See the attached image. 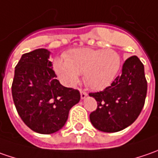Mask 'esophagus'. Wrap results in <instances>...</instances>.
Returning <instances> with one entry per match:
<instances>
[{"label": "esophagus", "instance_id": "34e87169", "mask_svg": "<svg viewBox=\"0 0 158 158\" xmlns=\"http://www.w3.org/2000/svg\"><path fill=\"white\" fill-rule=\"evenodd\" d=\"M88 96V93L87 92H85V91H83V90H81V98L82 99H85V98Z\"/></svg>", "mask_w": 158, "mask_h": 158}]
</instances>
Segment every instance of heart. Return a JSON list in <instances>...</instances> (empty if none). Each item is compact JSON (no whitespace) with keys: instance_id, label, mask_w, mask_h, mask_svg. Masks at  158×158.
<instances>
[{"instance_id":"heart-1","label":"heart","mask_w":158,"mask_h":158,"mask_svg":"<svg viewBox=\"0 0 158 158\" xmlns=\"http://www.w3.org/2000/svg\"><path fill=\"white\" fill-rule=\"evenodd\" d=\"M120 65L121 59L116 51L88 47L73 49L66 54L65 59H54L52 64L58 78L65 86H75L82 74L84 83L94 90L111 85Z\"/></svg>"}]
</instances>
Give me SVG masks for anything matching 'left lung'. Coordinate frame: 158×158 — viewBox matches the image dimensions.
Listing matches in <instances>:
<instances>
[{"mask_svg":"<svg viewBox=\"0 0 158 158\" xmlns=\"http://www.w3.org/2000/svg\"><path fill=\"white\" fill-rule=\"evenodd\" d=\"M147 94L144 66L137 56L125 61L122 73L103 91L89 93L98 102L90 113L91 124L98 130L115 133L133 124L143 110Z\"/></svg>","mask_w":158,"mask_h":158,"instance_id":"obj_1","label":"left lung"}]
</instances>
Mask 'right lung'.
<instances>
[{
	"label": "right lung",
	"mask_w": 158,
	"mask_h": 158,
	"mask_svg": "<svg viewBox=\"0 0 158 158\" xmlns=\"http://www.w3.org/2000/svg\"><path fill=\"white\" fill-rule=\"evenodd\" d=\"M47 49L22 55L15 68L12 96L16 111L31 129L42 135L63 127L70 109L79 103L77 89L62 86L56 79Z\"/></svg>",
	"instance_id": "1"
}]
</instances>
